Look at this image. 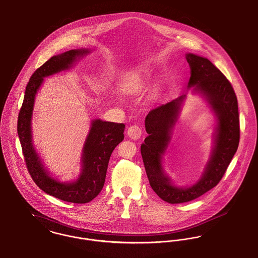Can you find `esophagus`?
Returning a JSON list of instances; mask_svg holds the SVG:
<instances>
[{
	"mask_svg": "<svg viewBox=\"0 0 258 258\" xmlns=\"http://www.w3.org/2000/svg\"><path fill=\"white\" fill-rule=\"evenodd\" d=\"M127 134L131 139L138 140V139H140L141 136H142V129L138 125H132V126H130L128 128Z\"/></svg>",
	"mask_w": 258,
	"mask_h": 258,
	"instance_id": "obj_1",
	"label": "esophagus"
}]
</instances>
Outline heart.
<instances>
[{"label":"heart","mask_w":258,"mask_h":258,"mask_svg":"<svg viewBox=\"0 0 258 258\" xmlns=\"http://www.w3.org/2000/svg\"><path fill=\"white\" fill-rule=\"evenodd\" d=\"M135 86H136V83H135V81H130V82H128V84L126 85V88H128V89H131V88H134Z\"/></svg>","instance_id":"heart-1"}]
</instances>
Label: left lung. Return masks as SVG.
<instances>
[{"label": "left lung", "instance_id": "8db88e82", "mask_svg": "<svg viewBox=\"0 0 258 258\" xmlns=\"http://www.w3.org/2000/svg\"><path fill=\"white\" fill-rule=\"evenodd\" d=\"M190 69L189 86L205 97L217 118L214 148L202 178L190 187H176L163 171L161 158L170 142L186 96L152 109L145 125L149 136L141 146L145 169L152 189L164 202L182 204L194 201L214 188L222 179L240 142V116L235 91L223 73L206 57L187 53Z\"/></svg>", "mask_w": 258, "mask_h": 258}]
</instances>
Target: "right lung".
<instances>
[{"label":"right lung","instance_id":"right-lung-1","mask_svg":"<svg viewBox=\"0 0 258 258\" xmlns=\"http://www.w3.org/2000/svg\"><path fill=\"white\" fill-rule=\"evenodd\" d=\"M88 50H70L52 56L32 74L25 90L18 120V137L26 167L35 184L46 194L60 201L86 204L103 189L109 157L115 147L124 139L123 123L95 119L92 122L82 154V172L75 182L60 183L52 178L44 167L32 145L31 118L35 96L43 78L69 69L73 61L88 53Z\"/></svg>","mask_w":258,"mask_h":258}]
</instances>
